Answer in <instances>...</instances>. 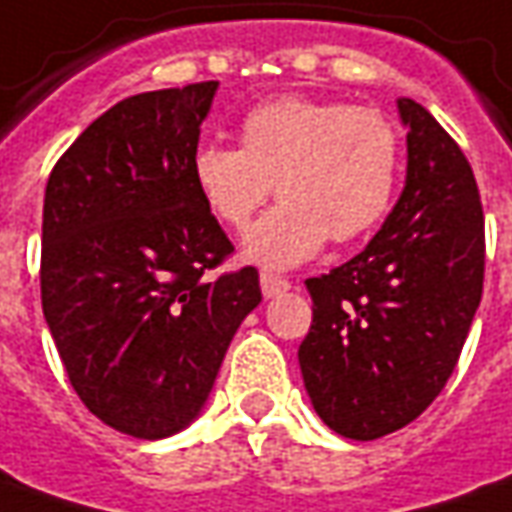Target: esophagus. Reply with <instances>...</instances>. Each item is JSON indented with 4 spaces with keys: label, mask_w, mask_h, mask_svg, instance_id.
<instances>
[{
    "label": "esophagus",
    "mask_w": 512,
    "mask_h": 512,
    "mask_svg": "<svg viewBox=\"0 0 512 512\" xmlns=\"http://www.w3.org/2000/svg\"><path fill=\"white\" fill-rule=\"evenodd\" d=\"M262 292H264V298H276V295H281V292H287L290 290V281L287 278H281L276 276V273H262Z\"/></svg>",
    "instance_id": "obj_1"
}]
</instances>
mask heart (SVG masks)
Masks as SVG:
<instances>
[{
	"instance_id": "heart-1",
	"label": "heart",
	"mask_w": 512,
	"mask_h": 512,
	"mask_svg": "<svg viewBox=\"0 0 512 512\" xmlns=\"http://www.w3.org/2000/svg\"><path fill=\"white\" fill-rule=\"evenodd\" d=\"M192 178L203 203L242 231L276 189V209L245 236V256L264 267H295L326 239L368 236L387 217L401 178L396 125L376 108L278 97L250 108L239 147L200 144Z\"/></svg>"
}]
</instances>
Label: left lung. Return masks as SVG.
<instances>
[{
  "label": "left lung",
  "instance_id": "obj_1",
  "mask_svg": "<svg viewBox=\"0 0 512 512\" xmlns=\"http://www.w3.org/2000/svg\"><path fill=\"white\" fill-rule=\"evenodd\" d=\"M407 181L351 262L306 278L312 326L298 348L312 407L337 435L376 440L440 396L482 301L485 217L471 164L415 100Z\"/></svg>",
  "mask_w": 512,
  "mask_h": 512
}]
</instances>
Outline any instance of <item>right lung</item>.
Segmentation results:
<instances>
[{"mask_svg":"<svg viewBox=\"0 0 512 512\" xmlns=\"http://www.w3.org/2000/svg\"><path fill=\"white\" fill-rule=\"evenodd\" d=\"M217 80L116 102L61 155L41 225V306L74 393L102 424L158 440L195 421L259 273L234 253L192 158Z\"/></svg>","mask_w":512,"mask_h":512,"instance_id":"1","label":"right lung"}]
</instances>
